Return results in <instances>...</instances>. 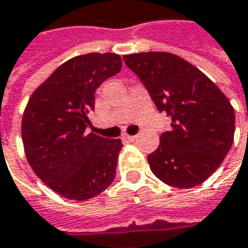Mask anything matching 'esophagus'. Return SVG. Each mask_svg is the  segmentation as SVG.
<instances>
[{
	"label": "esophagus",
	"instance_id": "34e87169",
	"mask_svg": "<svg viewBox=\"0 0 248 248\" xmlns=\"http://www.w3.org/2000/svg\"><path fill=\"white\" fill-rule=\"evenodd\" d=\"M124 141H129V142H133V141H136L137 140V136H129V134H124V137H122Z\"/></svg>",
	"mask_w": 248,
	"mask_h": 248
}]
</instances>
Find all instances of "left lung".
Listing matches in <instances>:
<instances>
[{
  "label": "left lung",
  "instance_id": "left-lung-1",
  "mask_svg": "<svg viewBox=\"0 0 248 248\" xmlns=\"http://www.w3.org/2000/svg\"><path fill=\"white\" fill-rule=\"evenodd\" d=\"M157 110L171 117V130L148 156L152 172L168 186L190 188L216 171L230 152L235 111L228 97L200 69L164 51L124 55Z\"/></svg>",
  "mask_w": 248,
  "mask_h": 248
}]
</instances>
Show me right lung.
Wrapping results in <instances>:
<instances>
[{"label": "right lung", "mask_w": 248, "mask_h": 248, "mask_svg": "<svg viewBox=\"0 0 248 248\" xmlns=\"http://www.w3.org/2000/svg\"><path fill=\"white\" fill-rule=\"evenodd\" d=\"M121 67L118 54L77 55L57 67L27 103L21 122L25 157L40 181L67 200L93 198L115 178L122 141L87 127L96 89Z\"/></svg>", "instance_id": "add662e5"}]
</instances>
